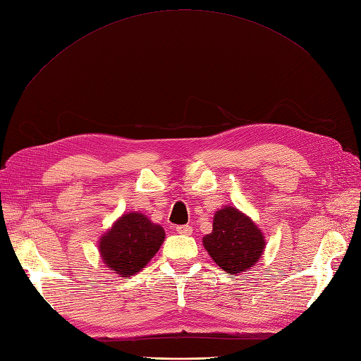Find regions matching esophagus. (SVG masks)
<instances>
[{
	"mask_svg": "<svg viewBox=\"0 0 361 361\" xmlns=\"http://www.w3.org/2000/svg\"><path fill=\"white\" fill-rule=\"evenodd\" d=\"M176 232L180 233V235H191L192 233V228L188 224H182V226L176 227Z\"/></svg>",
	"mask_w": 361,
	"mask_h": 361,
	"instance_id": "obj_1",
	"label": "esophagus"
}]
</instances>
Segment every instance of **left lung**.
I'll return each mask as SVG.
<instances>
[{"label": "left lung", "mask_w": 361, "mask_h": 361, "mask_svg": "<svg viewBox=\"0 0 361 361\" xmlns=\"http://www.w3.org/2000/svg\"><path fill=\"white\" fill-rule=\"evenodd\" d=\"M203 245L227 274H238L256 265L265 239L248 216L227 206L215 214L212 232L203 238Z\"/></svg>", "instance_id": "1"}]
</instances>
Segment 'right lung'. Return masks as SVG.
I'll use <instances>...</instances> for the list:
<instances>
[{
    "label": "right lung",
    "instance_id": "obj_1",
    "mask_svg": "<svg viewBox=\"0 0 361 361\" xmlns=\"http://www.w3.org/2000/svg\"><path fill=\"white\" fill-rule=\"evenodd\" d=\"M166 233L143 214H126L99 243L104 264L122 277L134 276L159 250Z\"/></svg>",
    "mask_w": 361,
    "mask_h": 361
}]
</instances>
